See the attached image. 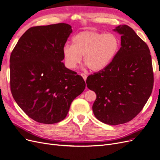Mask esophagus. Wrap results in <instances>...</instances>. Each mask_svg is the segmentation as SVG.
I'll use <instances>...</instances> for the list:
<instances>
[{"label":"esophagus","mask_w":160,"mask_h":160,"mask_svg":"<svg viewBox=\"0 0 160 160\" xmlns=\"http://www.w3.org/2000/svg\"><path fill=\"white\" fill-rule=\"evenodd\" d=\"M81 75L82 76V78H83V79L85 80V81H86V79H87V76L85 74V73H81Z\"/></svg>","instance_id":"obj_1"}]
</instances>
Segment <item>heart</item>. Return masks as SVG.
<instances>
[{
  "label": "heart",
  "instance_id": "1",
  "mask_svg": "<svg viewBox=\"0 0 160 160\" xmlns=\"http://www.w3.org/2000/svg\"><path fill=\"white\" fill-rule=\"evenodd\" d=\"M72 45L66 44L63 56L66 66L77 68L83 56V62L93 72H100L112 62L118 52L119 41L112 33L83 31L72 37Z\"/></svg>",
  "mask_w": 160,
  "mask_h": 160
}]
</instances>
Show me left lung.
<instances>
[{"label":"left lung","mask_w":160,"mask_h":160,"mask_svg":"<svg viewBox=\"0 0 160 160\" xmlns=\"http://www.w3.org/2000/svg\"><path fill=\"white\" fill-rule=\"evenodd\" d=\"M121 35V48L106 68L87 79L95 92L92 106L101 122L117 125L128 122L142 110L150 97L154 75L148 45L127 25L113 29Z\"/></svg>","instance_id":"left-lung-1"}]
</instances>
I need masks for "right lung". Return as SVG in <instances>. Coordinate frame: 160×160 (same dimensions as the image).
<instances>
[{"instance_id":"1","label":"right lung","mask_w":160,"mask_h":160,"mask_svg":"<svg viewBox=\"0 0 160 160\" xmlns=\"http://www.w3.org/2000/svg\"><path fill=\"white\" fill-rule=\"evenodd\" d=\"M72 26L61 23L28 29L10 55V89L28 116L44 124L65 119L85 88L81 75L66 68L63 48Z\"/></svg>"}]
</instances>
